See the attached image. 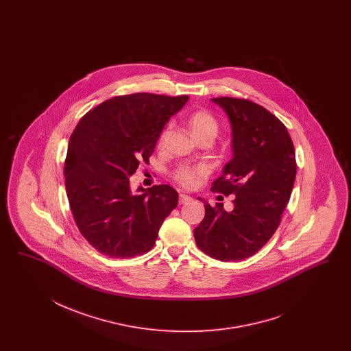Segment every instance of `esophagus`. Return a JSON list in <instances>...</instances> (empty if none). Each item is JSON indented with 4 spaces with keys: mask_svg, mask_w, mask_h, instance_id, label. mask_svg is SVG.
<instances>
[{
    "mask_svg": "<svg viewBox=\"0 0 351 351\" xmlns=\"http://www.w3.org/2000/svg\"><path fill=\"white\" fill-rule=\"evenodd\" d=\"M191 197H189V195H186V194H180V197H179V203H180V204L191 202Z\"/></svg>",
    "mask_w": 351,
    "mask_h": 351,
    "instance_id": "1",
    "label": "esophagus"
}]
</instances>
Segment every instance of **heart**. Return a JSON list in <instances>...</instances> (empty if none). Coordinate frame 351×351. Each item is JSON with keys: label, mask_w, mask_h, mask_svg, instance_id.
Listing matches in <instances>:
<instances>
[{"label": "heart", "mask_w": 351, "mask_h": 351, "mask_svg": "<svg viewBox=\"0 0 351 351\" xmlns=\"http://www.w3.org/2000/svg\"><path fill=\"white\" fill-rule=\"evenodd\" d=\"M188 126L191 130V135L197 140L210 138H215L219 132V122L213 117V114L206 109H198L193 112L188 117ZM169 132V128H165L160 132L158 143L162 144ZM204 173L202 166H181L175 171V179L184 186H193L197 179Z\"/></svg>", "instance_id": "heart-1"}]
</instances>
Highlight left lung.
<instances>
[{
  "label": "left lung",
  "instance_id": "left-lung-1",
  "mask_svg": "<svg viewBox=\"0 0 351 351\" xmlns=\"http://www.w3.org/2000/svg\"><path fill=\"white\" fill-rule=\"evenodd\" d=\"M232 123L233 158L213 181V191L233 194V211L204 202L194 229L198 248L221 261L255 255L276 233L296 178V157L286 126L264 106L247 99L213 97Z\"/></svg>",
  "mask_w": 351,
  "mask_h": 351
}]
</instances>
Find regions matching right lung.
<instances>
[{
    "label": "right lung",
    "instance_id": "1",
    "mask_svg": "<svg viewBox=\"0 0 351 351\" xmlns=\"http://www.w3.org/2000/svg\"><path fill=\"white\" fill-rule=\"evenodd\" d=\"M189 96L138 93L106 100L78 122L64 165L65 191L75 225L103 255L128 258L147 254L160 225L176 208L170 185L138 188L130 178L149 162L165 125Z\"/></svg>",
    "mask_w": 351,
    "mask_h": 351
}]
</instances>
